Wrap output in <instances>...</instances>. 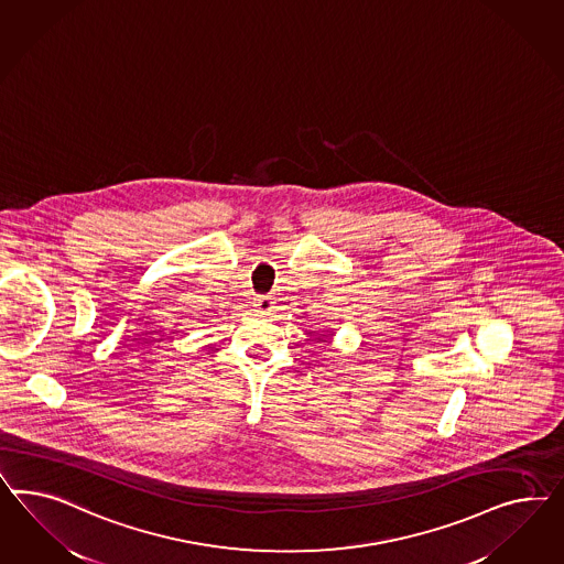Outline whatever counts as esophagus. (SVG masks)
<instances>
[{"label":"esophagus","instance_id":"obj_1","mask_svg":"<svg viewBox=\"0 0 564 564\" xmlns=\"http://www.w3.org/2000/svg\"><path fill=\"white\" fill-rule=\"evenodd\" d=\"M254 307L258 312H269L273 307V297L271 295H258L254 300Z\"/></svg>","mask_w":564,"mask_h":564}]
</instances>
